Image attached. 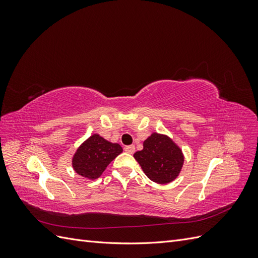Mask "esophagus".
Listing matches in <instances>:
<instances>
[{
    "label": "esophagus",
    "mask_w": 258,
    "mask_h": 258,
    "mask_svg": "<svg viewBox=\"0 0 258 258\" xmlns=\"http://www.w3.org/2000/svg\"><path fill=\"white\" fill-rule=\"evenodd\" d=\"M124 151H126L129 154H134L135 151H136V147H135V145H129V146L124 147Z\"/></svg>",
    "instance_id": "esophagus-1"
}]
</instances>
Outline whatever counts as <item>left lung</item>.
I'll use <instances>...</instances> for the list:
<instances>
[{"label": "left lung", "mask_w": 258, "mask_h": 258, "mask_svg": "<svg viewBox=\"0 0 258 258\" xmlns=\"http://www.w3.org/2000/svg\"><path fill=\"white\" fill-rule=\"evenodd\" d=\"M134 157L153 182L167 184L174 181L184 163L183 153L169 137L154 134L143 143V150Z\"/></svg>", "instance_id": "8db88e82"}]
</instances>
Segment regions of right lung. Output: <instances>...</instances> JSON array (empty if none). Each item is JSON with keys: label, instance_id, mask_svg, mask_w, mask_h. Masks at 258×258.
Listing matches in <instances>:
<instances>
[{"label": "right lung", "instance_id": "add662e5", "mask_svg": "<svg viewBox=\"0 0 258 258\" xmlns=\"http://www.w3.org/2000/svg\"><path fill=\"white\" fill-rule=\"evenodd\" d=\"M121 152L122 148L119 144L108 142L96 134L77 148L73 156L72 166L77 174L96 179Z\"/></svg>", "mask_w": 258, "mask_h": 258}]
</instances>
